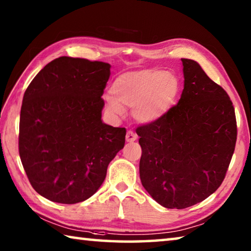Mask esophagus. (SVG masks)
<instances>
[{
	"mask_svg": "<svg viewBox=\"0 0 251 251\" xmlns=\"http://www.w3.org/2000/svg\"><path fill=\"white\" fill-rule=\"evenodd\" d=\"M136 139H137V135H136L134 131H131V130H128L127 131V134H126V141L127 142H135Z\"/></svg>",
	"mask_w": 251,
	"mask_h": 251,
	"instance_id": "esophagus-1",
	"label": "esophagus"
}]
</instances>
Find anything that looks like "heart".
<instances>
[{
	"label": "heart",
	"mask_w": 251,
	"mask_h": 251,
	"mask_svg": "<svg viewBox=\"0 0 251 251\" xmlns=\"http://www.w3.org/2000/svg\"><path fill=\"white\" fill-rule=\"evenodd\" d=\"M105 97L113 115L124 116L125 108L143 124L160 120L175 105L179 93V80L164 70H145L121 74L114 80Z\"/></svg>",
	"instance_id": "heart-1"
}]
</instances>
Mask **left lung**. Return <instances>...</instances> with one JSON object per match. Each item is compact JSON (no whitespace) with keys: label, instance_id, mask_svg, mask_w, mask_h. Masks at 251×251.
Here are the masks:
<instances>
[{"label":"left lung","instance_id":"8db88e82","mask_svg":"<svg viewBox=\"0 0 251 251\" xmlns=\"http://www.w3.org/2000/svg\"><path fill=\"white\" fill-rule=\"evenodd\" d=\"M184 90L160 120L138 126L141 180L159 205L184 209L218 189L237 141V122L226 91L197 62L181 58Z\"/></svg>","mask_w":251,"mask_h":251}]
</instances>
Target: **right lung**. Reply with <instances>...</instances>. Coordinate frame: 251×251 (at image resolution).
Instances as JSON below:
<instances>
[{
  "label": "right lung",
  "mask_w": 251,
  "mask_h": 251,
  "mask_svg": "<svg viewBox=\"0 0 251 251\" xmlns=\"http://www.w3.org/2000/svg\"><path fill=\"white\" fill-rule=\"evenodd\" d=\"M108 63L61 56L42 69L24 93L19 152L41 196L76 203L93 196L126 129L101 122Z\"/></svg>",
  "instance_id": "1"
}]
</instances>
